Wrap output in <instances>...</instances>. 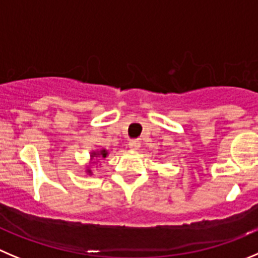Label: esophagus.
I'll return each instance as SVG.
<instances>
[{"label":"esophagus","mask_w":258,"mask_h":258,"mask_svg":"<svg viewBox=\"0 0 258 258\" xmlns=\"http://www.w3.org/2000/svg\"><path fill=\"white\" fill-rule=\"evenodd\" d=\"M139 148H141V143H139V141L129 142V149H132V151H138Z\"/></svg>","instance_id":"esophagus-1"}]
</instances>
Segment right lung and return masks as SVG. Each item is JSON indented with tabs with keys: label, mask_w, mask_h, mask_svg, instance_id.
<instances>
[{
	"label": "right lung",
	"mask_w": 258,
	"mask_h": 258,
	"mask_svg": "<svg viewBox=\"0 0 258 258\" xmlns=\"http://www.w3.org/2000/svg\"><path fill=\"white\" fill-rule=\"evenodd\" d=\"M107 151L106 149H99V151H92L90 154V163L87 166V168H86V172H87V175H92V170H91V166H97V163H99L100 159L102 158H106L107 157Z\"/></svg>",
	"instance_id": "right-lung-1"
}]
</instances>
